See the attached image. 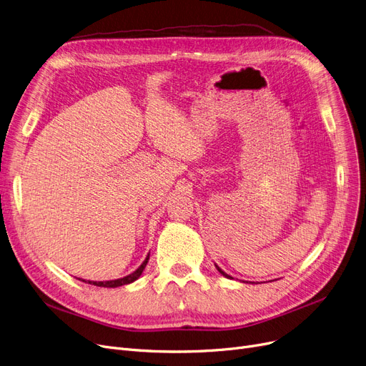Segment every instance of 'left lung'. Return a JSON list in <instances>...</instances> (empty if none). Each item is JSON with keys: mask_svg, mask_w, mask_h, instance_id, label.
<instances>
[{"mask_svg": "<svg viewBox=\"0 0 366 366\" xmlns=\"http://www.w3.org/2000/svg\"><path fill=\"white\" fill-rule=\"evenodd\" d=\"M217 268H218V270H219V273H221V274H222V276H225V277H228V279H229V276H228V274H227V273H224V272H222V270H221V268H219V267H218V265H217Z\"/></svg>", "mask_w": 366, "mask_h": 366, "instance_id": "obj_1", "label": "left lung"}]
</instances>
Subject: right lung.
<instances>
[{
	"label": "right lung",
	"mask_w": 366,
	"mask_h": 366,
	"mask_svg": "<svg viewBox=\"0 0 366 366\" xmlns=\"http://www.w3.org/2000/svg\"><path fill=\"white\" fill-rule=\"evenodd\" d=\"M148 259H149V255L145 258V261L141 264V267L138 268L137 272H133L132 274H129V276H126V277H123V279H117V280H108V282H92V280H89L87 283H90V285H94V286H102V287H117V286H123V285L132 283V282H134V280H137V279H138V277L142 274V272H144V268H145V265H147ZM83 282H86V280H83Z\"/></svg>",
	"instance_id": "add662e5"
}]
</instances>
